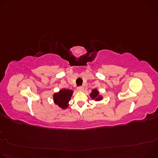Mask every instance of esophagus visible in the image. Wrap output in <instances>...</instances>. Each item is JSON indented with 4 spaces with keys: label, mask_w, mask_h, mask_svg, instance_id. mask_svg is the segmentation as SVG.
Here are the masks:
<instances>
[{
    "label": "esophagus",
    "mask_w": 158,
    "mask_h": 158,
    "mask_svg": "<svg viewBox=\"0 0 158 158\" xmlns=\"http://www.w3.org/2000/svg\"><path fill=\"white\" fill-rule=\"evenodd\" d=\"M77 90L79 91H84V87L82 86H80V87H77Z\"/></svg>",
    "instance_id": "obj_1"
}]
</instances>
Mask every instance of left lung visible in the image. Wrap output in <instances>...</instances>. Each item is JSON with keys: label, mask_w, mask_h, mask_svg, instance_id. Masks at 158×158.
Wrapping results in <instances>:
<instances>
[{"label": "left lung", "mask_w": 158, "mask_h": 158, "mask_svg": "<svg viewBox=\"0 0 158 158\" xmlns=\"http://www.w3.org/2000/svg\"><path fill=\"white\" fill-rule=\"evenodd\" d=\"M89 96L93 100H94L96 102L101 101L103 99V96L100 94L99 91H98L97 88L93 89L91 91V94H89Z\"/></svg>", "instance_id": "8db88e82"}]
</instances>
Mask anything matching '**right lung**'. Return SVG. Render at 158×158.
<instances>
[{
	"mask_svg": "<svg viewBox=\"0 0 158 158\" xmlns=\"http://www.w3.org/2000/svg\"><path fill=\"white\" fill-rule=\"evenodd\" d=\"M74 91L71 89L63 88L59 92L53 94V101L54 104L62 109L68 108L69 102L71 99Z\"/></svg>",
	"mask_w": 158,
	"mask_h": 158,
	"instance_id": "add662e5",
	"label": "right lung"
}]
</instances>
